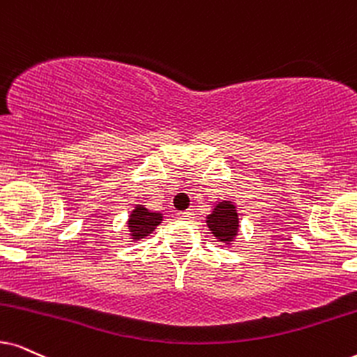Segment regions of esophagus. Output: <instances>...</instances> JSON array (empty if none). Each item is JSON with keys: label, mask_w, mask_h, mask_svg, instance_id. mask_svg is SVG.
<instances>
[{"label": "esophagus", "mask_w": 357, "mask_h": 357, "mask_svg": "<svg viewBox=\"0 0 357 357\" xmlns=\"http://www.w3.org/2000/svg\"><path fill=\"white\" fill-rule=\"evenodd\" d=\"M176 215H178L179 219H191L194 214H192V209H186V211L176 212Z\"/></svg>", "instance_id": "obj_1"}]
</instances>
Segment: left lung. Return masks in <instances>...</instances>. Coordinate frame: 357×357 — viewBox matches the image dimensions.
Wrapping results in <instances>:
<instances>
[{
	"mask_svg": "<svg viewBox=\"0 0 357 357\" xmlns=\"http://www.w3.org/2000/svg\"><path fill=\"white\" fill-rule=\"evenodd\" d=\"M207 227L219 242L231 243L238 232V214L231 201H222L206 219Z\"/></svg>",
	"mask_w": 357,
	"mask_h": 357,
	"instance_id": "1",
	"label": "left lung"
}]
</instances>
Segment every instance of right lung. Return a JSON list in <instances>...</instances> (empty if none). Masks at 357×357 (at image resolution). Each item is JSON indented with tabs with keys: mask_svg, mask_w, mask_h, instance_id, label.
Here are the masks:
<instances>
[{
	"mask_svg": "<svg viewBox=\"0 0 357 357\" xmlns=\"http://www.w3.org/2000/svg\"><path fill=\"white\" fill-rule=\"evenodd\" d=\"M161 220H163V215L160 212H153L143 206H137L128 219L130 236L133 241H139V238L146 237L148 234L155 231L156 225L161 224Z\"/></svg>",
	"mask_w": 357,
	"mask_h": 357,
	"instance_id": "add662e5",
	"label": "right lung"
}]
</instances>
